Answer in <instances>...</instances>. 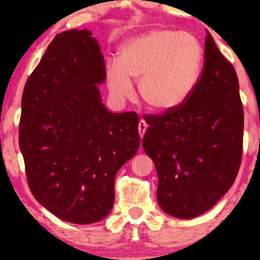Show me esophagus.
<instances>
[{"label": "esophagus", "instance_id": "34e87169", "mask_svg": "<svg viewBox=\"0 0 260 260\" xmlns=\"http://www.w3.org/2000/svg\"><path fill=\"white\" fill-rule=\"evenodd\" d=\"M147 127H148V125H147V123H145V120L141 119L140 123H138V131H140L141 138H143L145 131H147Z\"/></svg>", "mask_w": 260, "mask_h": 260}]
</instances>
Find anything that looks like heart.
Returning a JSON list of instances; mask_svg holds the SVG:
<instances>
[{
	"label": "heart",
	"mask_w": 260,
	"mask_h": 260,
	"mask_svg": "<svg viewBox=\"0 0 260 260\" xmlns=\"http://www.w3.org/2000/svg\"><path fill=\"white\" fill-rule=\"evenodd\" d=\"M205 51L194 34L152 29L120 46L118 62L106 66V83L118 101L133 94L138 81L142 101L151 111L169 112L183 105L197 87Z\"/></svg>",
	"instance_id": "heart-1"
}]
</instances>
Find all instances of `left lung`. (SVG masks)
<instances>
[{
    "mask_svg": "<svg viewBox=\"0 0 260 260\" xmlns=\"http://www.w3.org/2000/svg\"><path fill=\"white\" fill-rule=\"evenodd\" d=\"M143 149L158 176L163 212L191 219L211 209L236 180L243 155L244 110L239 81L207 31L205 63L183 105L145 116Z\"/></svg>",
    "mask_w": 260,
    "mask_h": 260,
    "instance_id": "1",
    "label": "left lung"
}]
</instances>
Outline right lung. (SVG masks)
I'll list each match as a JSON object with an SVG mask.
<instances>
[{
  "label": "right lung",
  "mask_w": 260,
  "mask_h": 260,
  "mask_svg": "<svg viewBox=\"0 0 260 260\" xmlns=\"http://www.w3.org/2000/svg\"><path fill=\"white\" fill-rule=\"evenodd\" d=\"M105 79L97 40L71 29L53 39L21 101L19 144L31 194L79 225L109 214L116 174L140 148L137 113H112L103 104L98 85Z\"/></svg>",
  "instance_id": "obj_1"
}]
</instances>
